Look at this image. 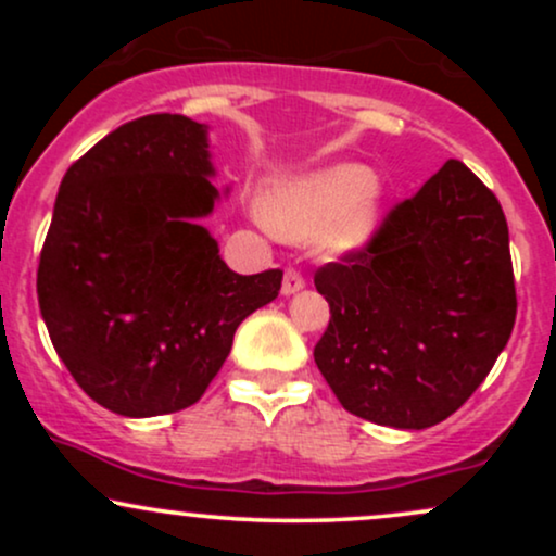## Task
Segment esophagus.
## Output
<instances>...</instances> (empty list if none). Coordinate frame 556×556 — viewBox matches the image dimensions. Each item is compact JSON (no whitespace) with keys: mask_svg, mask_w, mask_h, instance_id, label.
Listing matches in <instances>:
<instances>
[{"mask_svg":"<svg viewBox=\"0 0 556 556\" xmlns=\"http://www.w3.org/2000/svg\"><path fill=\"white\" fill-rule=\"evenodd\" d=\"M305 287V279L303 274H300L298 269H287L285 271V282H282V295H295V292H300Z\"/></svg>","mask_w":556,"mask_h":556,"instance_id":"esophagus-1","label":"esophagus"}]
</instances>
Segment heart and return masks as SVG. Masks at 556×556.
Returning a JSON list of instances; mask_svg holds the SVG:
<instances>
[{"mask_svg": "<svg viewBox=\"0 0 556 556\" xmlns=\"http://www.w3.org/2000/svg\"><path fill=\"white\" fill-rule=\"evenodd\" d=\"M381 188L361 164H337L282 182L266 201V225L285 240L321 235L329 253L355 251L374 235Z\"/></svg>", "mask_w": 556, "mask_h": 556, "instance_id": "heart-1", "label": "heart"}]
</instances>
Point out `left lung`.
Returning a JSON list of instances; mask_svg holds the SVG:
<instances>
[{"label":"left lung","mask_w":556,"mask_h":556,"mask_svg":"<svg viewBox=\"0 0 556 556\" xmlns=\"http://www.w3.org/2000/svg\"><path fill=\"white\" fill-rule=\"evenodd\" d=\"M314 282L331 311L318 371L344 410L392 429L450 418L489 376L518 314L507 219L457 159Z\"/></svg>","instance_id":"left-lung-1"}]
</instances>
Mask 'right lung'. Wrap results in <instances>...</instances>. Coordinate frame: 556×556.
<instances>
[{
	"label": "right lung",
	"instance_id": "obj_1",
	"mask_svg": "<svg viewBox=\"0 0 556 556\" xmlns=\"http://www.w3.org/2000/svg\"><path fill=\"white\" fill-rule=\"evenodd\" d=\"M206 125L146 114L65 172L38 261V305L67 371L127 418L201 400L240 321L282 271L235 274L208 229L219 190Z\"/></svg>",
	"mask_w": 556,
	"mask_h": 556
}]
</instances>
